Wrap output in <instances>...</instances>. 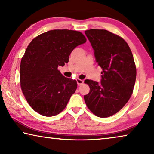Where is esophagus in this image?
Instances as JSON below:
<instances>
[{
    "instance_id": "1",
    "label": "esophagus",
    "mask_w": 154,
    "mask_h": 154,
    "mask_svg": "<svg viewBox=\"0 0 154 154\" xmlns=\"http://www.w3.org/2000/svg\"><path fill=\"white\" fill-rule=\"evenodd\" d=\"M77 85H82L83 83V81L82 79H77Z\"/></svg>"
}]
</instances>
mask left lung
I'll use <instances>...</instances> for the list:
<instances>
[{"label":"left lung","mask_w":154,"mask_h":154,"mask_svg":"<svg viewBox=\"0 0 154 154\" xmlns=\"http://www.w3.org/2000/svg\"><path fill=\"white\" fill-rule=\"evenodd\" d=\"M103 69L100 83L86 79L90 90L84 96L88 108L99 118H107L121 110L131 96L137 69L128 43L106 30L85 31Z\"/></svg>","instance_id":"left-lung-1"}]
</instances>
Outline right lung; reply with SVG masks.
Segmentation results:
<instances>
[{"instance_id":"obj_1","label":"right lung","mask_w":154,"mask_h":154,"mask_svg":"<svg viewBox=\"0 0 154 154\" xmlns=\"http://www.w3.org/2000/svg\"><path fill=\"white\" fill-rule=\"evenodd\" d=\"M86 42L82 32L52 30L36 36L27 47L20 64V85L28 103L38 113L56 116L75 92L76 80L58 71L77 46Z\"/></svg>"}]
</instances>
